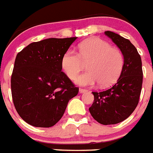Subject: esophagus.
<instances>
[{
  "mask_svg": "<svg viewBox=\"0 0 153 153\" xmlns=\"http://www.w3.org/2000/svg\"><path fill=\"white\" fill-rule=\"evenodd\" d=\"M87 91H88V90H86V89H79V93H86V92H87Z\"/></svg>",
  "mask_w": 153,
  "mask_h": 153,
  "instance_id": "34e87169",
  "label": "esophagus"
}]
</instances>
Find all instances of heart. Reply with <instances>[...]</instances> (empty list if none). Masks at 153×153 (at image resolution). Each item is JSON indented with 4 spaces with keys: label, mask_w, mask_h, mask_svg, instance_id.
Wrapping results in <instances>:
<instances>
[{
    "label": "heart",
    "mask_w": 153,
    "mask_h": 153,
    "mask_svg": "<svg viewBox=\"0 0 153 153\" xmlns=\"http://www.w3.org/2000/svg\"><path fill=\"white\" fill-rule=\"evenodd\" d=\"M88 63L89 71L75 79L80 86H109L120 77L124 66L122 52L98 37L84 40L79 44V53L73 50L65 53L61 60L62 68L70 79H74Z\"/></svg>",
    "instance_id": "heart-1"
}]
</instances>
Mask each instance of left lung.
<instances>
[{
	"label": "left lung",
	"mask_w": 153,
	"mask_h": 153,
	"mask_svg": "<svg viewBox=\"0 0 153 153\" xmlns=\"http://www.w3.org/2000/svg\"><path fill=\"white\" fill-rule=\"evenodd\" d=\"M105 34L122 52L123 69L112 87L105 91L93 92L94 101L89 110L98 123L112 125L125 120L135 110L141 93L143 74L141 57L134 45L112 31H105Z\"/></svg>",
	"instance_id": "obj_1"
}]
</instances>
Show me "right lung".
<instances>
[{"label": "right lung", "instance_id": "right-lung-1", "mask_svg": "<svg viewBox=\"0 0 153 153\" xmlns=\"http://www.w3.org/2000/svg\"><path fill=\"white\" fill-rule=\"evenodd\" d=\"M77 37L33 42L16 56L11 76L13 105L30 125L51 127L63 117L79 88L62 72L64 53Z\"/></svg>", "mask_w": 153, "mask_h": 153}]
</instances>
